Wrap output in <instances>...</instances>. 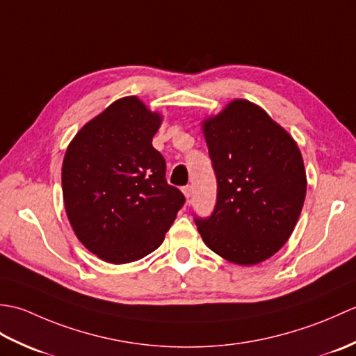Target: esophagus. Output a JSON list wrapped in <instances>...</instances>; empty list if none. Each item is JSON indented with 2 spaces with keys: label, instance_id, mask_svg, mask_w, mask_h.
Masks as SVG:
<instances>
[{
  "label": "esophagus",
  "instance_id": "obj_1",
  "mask_svg": "<svg viewBox=\"0 0 356 356\" xmlns=\"http://www.w3.org/2000/svg\"><path fill=\"white\" fill-rule=\"evenodd\" d=\"M182 191H184V194H185V197H186V200L190 202V199H191V195H193V186L191 185H186V186H184L182 188Z\"/></svg>",
  "mask_w": 356,
  "mask_h": 356
}]
</instances>
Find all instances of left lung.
<instances>
[{
	"mask_svg": "<svg viewBox=\"0 0 356 356\" xmlns=\"http://www.w3.org/2000/svg\"><path fill=\"white\" fill-rule=\"evenodd\" d=\"M217 200L209 217H194L205 245L228 261L260 263L282 248L306 197L297 143L268 113L232 101L203 124Z\"/></svg>",
	"mask_w": 356,
	"mask_h": 356,
	"instance_id": "1",
	"label": "left lung"
}]
</instances>
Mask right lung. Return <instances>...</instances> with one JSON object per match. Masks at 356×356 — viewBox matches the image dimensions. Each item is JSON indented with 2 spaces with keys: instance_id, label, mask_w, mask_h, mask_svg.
<instances>
[{
  "instance_id": "right-lung-1",
  "label": "right lung",
  "mask_w": 356,
  "mask_h": 356,
  "mask_svg": "<svg viewBox=\"0 0 356 356\" xmlns=\"http://www.w3.org/2000/svg\"><path fill=\"white\" fill-rule=\"evenodd\" d=\"M161 118L138 97L113 102L67 148L64 205L79 241L99 259L124 264L162 245L185 195L165 179L153 147Z\"/></svg>"
}]
</instances>
